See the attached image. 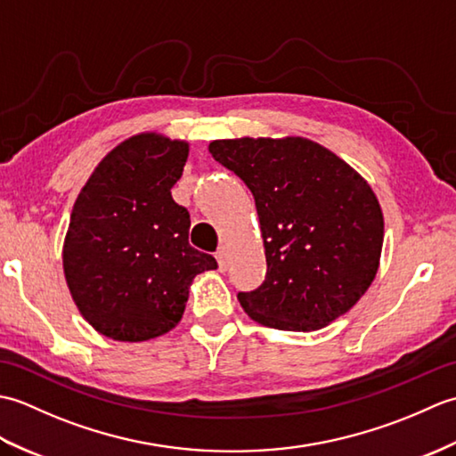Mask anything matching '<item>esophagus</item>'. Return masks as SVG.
Instances as JSON below:
<instances>
[{
	"mask_svg": "<svg viewBox=\"0 0 456 456\" xmlns=\"http://www.w3.org/2000/svg\"><path fill=\"white\" fill-rule=\"evenodd\" d=\"M216 258H217V265H219L221 273H223V270H227V266H229V250H227L225 247H221V248L217 250Z\"/></svg>",
	"mask_w": 456,
	"mask_h": 456,
	"instance_id": "esophagus-1",
	"label": "esophagus"
}]
</instances>
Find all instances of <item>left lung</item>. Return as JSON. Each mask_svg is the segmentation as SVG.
I'll return each instance as SVG.
<instances>
[{"label": "left lung", "instance_id": "8db88e82", "mask_svg": "<svg viewBox=\"0 0 456 456\" xmlns=\"http://www.w3.org/2000/svg\"><path fill=\"white\" fill-rule=\"evenodd\" d=\"M209 152L256 203L268 270L237 296L247 315L304 333L345 315L380 266L384 213L370 183L305 137L211 141Z\"/></svg>", "mask_w": 456, "mask_h": 456}]
</instances>
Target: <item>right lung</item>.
Segmentation results:
<instances>
[{"label": "right lung", "instance_id": "right-lung-1", "mask_svg": "<svg viewBox=\"0 0 456 456\" xmlns=\"http://www.w3.org/2000/svg\"><path fill=\"white\" fill-rule=\"evenodd\" d=\"M188 154V141L133 134L105 154L74 201L64 278L82 317L113 341L172 331L193 278L217 268L190 247V213L172 200Z\"/></svg>", "mask_w": 456, "mask_h": 456}]
</instances>
